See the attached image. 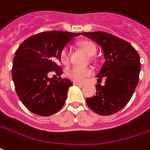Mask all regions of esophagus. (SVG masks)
Segmentation results:
<instances>
[{"mask_svg":"<svg viewBox=\"0 0 150 150\" xmlns=\"http://www.w3.org/2000/svg\"><path fill=\"white\" fill-rule=\"evenodd\" d=\"M74 84H75V85H79V86L84 85V83H77V82H74Z\"/></svg>","mask_w":150,"mask_h":150,"instance_id":"obj_1","label":"esophagus"}]
</instances>
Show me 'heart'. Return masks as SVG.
I'll use <instances>...</instances> for the list:
<instances>
[{
  "label": "heart",
  "mask_w": 150,
  "mask_h": 150,
  "mask_svg": "<svg viewBox=\"0 0 150 150\" xmlns=\"http://www.w3.org/2000/svg\"><path fill=\"white\" fill-rule=\"evenodd\" d=\"M79 46L84 53L92 57L96 52L97 49L94 44L88 40H83L79 43ZM60 61L62 63L67 65L69 62V50L67 48H65L62 50L60 53ZM92 70L89 68H79V67H71L67 71V75L69 78L75 82H83L87 77L92 75Z\"/></svg>",
  "instance_id": "obj_1"
}]
</instances>
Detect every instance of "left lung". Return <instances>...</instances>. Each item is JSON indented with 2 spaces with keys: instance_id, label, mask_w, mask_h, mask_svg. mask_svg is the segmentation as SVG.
<instances>
[{
  "instance_id": "obj_1",
  "label": "left lung",
  "mask_w": 150,
  "mask_h": 150,
  "mask_svg": "<svg viewBox=\"0 0 150 150\" xmlns=\"http://www.w3.org/2000/svg\"><path fill=\"white\" fill-rule=\"evenodd\" d=\"M101 47L105 62L96 76L105 79V85L97 84V92L86 99L88 106L100 115L119 111L132 98L139 81L140 56L131 44L103 31L82 34Z\"/></svg>"
}]
</instances>
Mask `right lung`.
<instances>
[{
	"instance_id": "right-lung-1",
	"label": "right lung",
	"mask_w": 150,
	"mask_h": 150,
	"mask_svg": "<svg viewBox=\"0 0 150 150\" xmlns=\"http://www.w3.org/2000/svg\"><path fill=\"white\" fill-rule=\"evenodd\" d=\"M80 33L45 31L32 35L21 44L13 59L12 79L23 104L35 115L50 116L60 110L73 83L61 77H48L51 71L60 76L58 67L62 50Z\"/></svg>"
}]
</instances>
